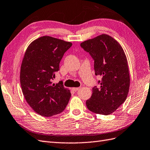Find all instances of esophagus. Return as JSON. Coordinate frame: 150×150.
<instances>
[{"label":"esophagus","instance_id":"1","mask_svg":"<svg viewBox=\"0 0 150 150\" xmlns=\"http://www.w3.org/2000/svg\"><path fill=\"white\" fill-rule=\"evenodd\" d=\"M71 89H72V90H73L74 91H78L79 90V88H72Z\"/></svg>","mask_w":150,"mask_h":150}]
</instances>
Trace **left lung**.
<instances>
[{
	"instance_id": "8db88e82",
	"label": "left lung",
	"mask_w": 150,
	"mask_h": 150,
	"mask_svg": "<svg viewBox=\"0 0 150 150\" xmlns=\"http://www.w3.org/2000/svg\"><path fill=\"white\" fill-rule=\"evenodd\" d=\"M94 60L96 76L100 87L93 88V93L86 100L87 108L95 114H112L126 100L130 86V77L126 56L116 40L103 34L81 43Z\"/></svg>"
}]
</instances>
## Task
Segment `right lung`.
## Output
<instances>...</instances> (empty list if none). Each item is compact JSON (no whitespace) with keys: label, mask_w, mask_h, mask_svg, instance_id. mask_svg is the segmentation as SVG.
<instances>
[{"label":"right lung","mask_w":150,"mask_h":150,"mask_svg":"<svg viewBox=\"0 0 150 150\" xmlns=\"http://www.w3.org/2000/svg\"><path fill=\"white\" fill-rule=\"evenodd\" d=\"M72 44L48 36L36 39L28 47L20 72V83L27 103L38 114L51 117L62 112L71 98L61 81L52 80L59 70L64 54Z\"/></svg>","instance_id":"right-lung-1"}]
</instances>
